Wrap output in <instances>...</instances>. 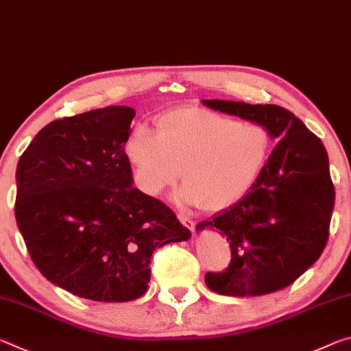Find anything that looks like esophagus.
<instances>
[{
	"label": "esophagus",
	"mask_w": 351,
	"mask_h": 351,
	"mask_svg": "<svg viewBox=\"0 0 351 351\" xmlns=\"http://www.w3.org/2000/svg\"><path fill=\"white\" fill-rule=\"evenodd\" d=\"M179 219H180V222L183 223V226L191 230V232H194V227H196V222H194L193 219H189V217H186V216H183V215H179Z\"/></svg>",
	"instance_id": "esophagus-1"
}]
</instances>
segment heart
<instances>
[{"label": "heart", "mask_w": 351, "mask_h": 351, "mask_svg": "<svg viewBox=\"0 0 351 351\" xmlns=\"http://www.w3.org/2000/svg\"><path fill=\"white\" fill-rule=\"evenodd\" d=\"M272 151V135L263 124L237 119L199 107L158 114L154 132L136 128L124 145L138 188L160 196L185 180L176 199L202 205L206 211L227 210L261 176Z\"/></svg>", "instance_id": "heart-1"}]
</instances>
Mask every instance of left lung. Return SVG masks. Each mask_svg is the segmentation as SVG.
I'll use <instances>...</instances> for the list:
<instances>
[{
	"mask_svg": "<svg viewBox=\"0 0 351 351\" xmlns=\"http://www.w3.org/2000/svg\"><path fill=\"white\" fill-rule=\"evenodd\" d=\"M213 110L263 124L277 143L254 188L230 208L197 223L230 243L223 272H206L216 294L264 295L294 283L319 260L330 234L335 185L320 138L274 104L204 99Z\"/></svg>",
	"mask_w": 351,
	"mask_h": 351,
	"instance_id": "8db88e82",
	"label": "left lung"
}]
</instances>
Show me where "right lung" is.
I'll use <instances>...</instances> for the list:
<instances>
[{"mask_svg":"<svg viewBox=\"0 0 351 351\" xmlns=\"http://www.w3.org/2000/svg\"><path fill=\"white\" fill-rule=\"evenodd\" d=\"M135 110L96 108L38 132L16 166L15 219L46 280L95 302L147 291L155 249L191 237L132 183L124 145Z\"/></svg>","mask_w":351,"mask_h":351,"instance_id":"1","label":"right lung"}]
</instances>
